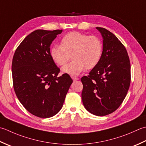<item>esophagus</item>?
I'll return each mask as SVG.
<instances>
[{"label":"esophagus","mask_w":146,"mask_h":146,"mask_svg":"<svg viewBox=\"0 0 146 146\" xmlns=\"http://www.w3.org/2000/svg\"><path fill=\"white\" fill-rule=\"evenodd\" d=\"M72 79L73 80H74V81H77V80H79V78H78V77H73V76H72Z\"/></svg>","instance_id":"obj_1"}]
</instances>
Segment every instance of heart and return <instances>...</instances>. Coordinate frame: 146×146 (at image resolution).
I'll list each match as a JSON object with an SVG mask.
<instances>
[{
	"label": "heart",
	"instance_id": "heart-1",
	"mask_svg": "<svg viewBox=\"0 0 146 146\" xmlns=\"http://www.w3.org/2000/svg\"><path fill=\"white\" fill-rule=\"evenodd\" d=\"M60 43L61 46H53L50 53L53 61L59 65H65L72 55L73 60L62 67L64 73L77 76L86 68L93 69L102 58L103 43L96 36L73 31L63 36Z\"/></svg>",
	"mask_w": 146,
	"mask_h": 146
}]
</instances>
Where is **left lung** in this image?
<instances>
[{
	"label": "left lung",
	"instance_id": "8db88e82",
	"mask_svg": "<svg viewBox=\"0 0 146 146\" xmlns=\"http://www.w3.org/2000/svg\"><path fill=\"white\" fill-rule=\"evenodd\" d=\"M103 39L102 56L88 76L81 78L82 100L85 108L96 116L117 110L127 94L130 84V63L125 47L105 28H96Z\"/></svg>",
	"mask_w": 146,
	"mask_h": 146
}]
</instances>
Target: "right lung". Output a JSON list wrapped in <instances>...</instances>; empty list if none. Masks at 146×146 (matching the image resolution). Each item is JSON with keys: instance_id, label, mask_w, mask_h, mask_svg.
Returning a JSON list of instances; mask_svg holds the SVG:
<instances>
[{"instance_id": "add662e5", "label": "right lung", "mask_w": 146, "mask_h": 146, "mask_svg": "<svg viewBox=\"0 0 146 146\" xmlns=\"http://www.w3.org/2000/svg\"><path fill=\"white\" fill-rule=\"evenodd\" d=\"M62 29H37L28 35L16 50L12 63L15 93L23 106L33 115L50 118L62 108L72 79L58 77L60 69L50 56V48Z\"/></svg>"}]
</instances>
